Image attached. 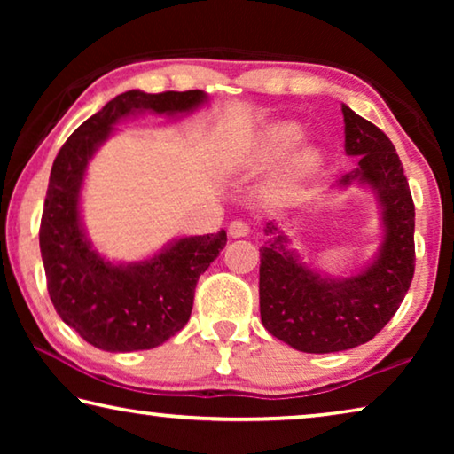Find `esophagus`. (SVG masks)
<instances>
[{"label": "esophagus", "mask_w": 454, "mask_h": 454, "mask_svg": "<svg viewBox=\"0 0 454 454\" xmlns=\"http://www.w3.org/2000/svg\"><path fill=\"white\" fill-rule=\"evenodd\" d=\"M228 234L232 238H242V236H248L250 234V226L246 224L244 220H234L232 224L228 226Z\"/></svg>", "instance_id": "34e87169"}]
</instances>
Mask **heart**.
<instances>
[{
    "label": "heart",
    "instance_id": "1",
    "mask_svg": "<svg viewBox=\"0 0 454 454\" xmlns=\"http://www.w3.org/2000/svg\"><path fill=\"white\" fill-rule=\"evenodd\" d=\"M301 137V128L292 121H278V124L268 126L262 134L258 136L256 144L252 145L248 166L250 168H264L274 160H278L290 145H294ZM320 152L312 145L298 150L290 158L288 166L276 176L274 182L268 186V196L272 200H284L294 194L302 184L320 168Z\"/></svg>",
    "mask_w": 454,
    "mask_h": 454
}]
</instances>
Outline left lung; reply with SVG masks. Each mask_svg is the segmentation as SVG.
Listing matches in <instances>:
<instances>
[{
  "label": "left lung",
  "mask_w": 454,
  "mask_h": 454,
  "mask_svg": "<svg viewBox=\"0 0 454 454\" xmlns=\"http://www.w3.org/2000/svg\"><path fill=\"white\" fill-rule=\"evenodd\" d=\"M344 152L356 168L336 190L368 186L380 212L382 240L372 260L350 276H330L304 262L292 238L266 222L260 248V318L292 348L328 355L374 338L395 317L414 274V204L393 142L347 104Z\"/></svg>",
  "instance_id": "left-lung-1"
}]
</instances>
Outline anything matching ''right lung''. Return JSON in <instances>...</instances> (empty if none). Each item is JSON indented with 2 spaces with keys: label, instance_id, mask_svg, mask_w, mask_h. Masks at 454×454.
<instances>
[{
  "label": "right lung",
  "instance_id": "obj_1",
  "mask_svg": "<svg viewBox=\"0 0 454 454\" xmlns=\"http://www.w3.org/2000/svg\"><path fill=\"white\" fill-rule=\"evenodd\" d=\"M206 102L202 90L124 91L83 121L53 160L40 226L48 292L59 318L96 348L150 350L186 326L200 274L226 246V232L174 238L137 262L107 260L94 248L82 218L90 160L121 120L144 112L180 118Z\"/></svg>",
  "mask_w": 454,
  "mask_h": 454
}]
</instances>
